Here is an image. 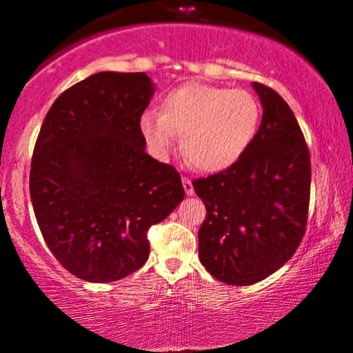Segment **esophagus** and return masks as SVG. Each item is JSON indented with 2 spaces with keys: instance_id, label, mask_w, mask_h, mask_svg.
<instances>
[{
  "instance_id": "obj_1",
  "label": "esophagus",
  "mask_w": 353,
  "mask_h": 353,
  "mask_svg": "<svg viewBox=\"0 0 353 353\" xmlns=\"http://www.w3.org/2000/svg\"><path fill=\"white\" fill-rule=\"evenodd\" d=\"M182 184H184V190H185V194H188V196H192V194H194L192 181H190L188 176H182Z\"/></svg>"
}]
</instances>
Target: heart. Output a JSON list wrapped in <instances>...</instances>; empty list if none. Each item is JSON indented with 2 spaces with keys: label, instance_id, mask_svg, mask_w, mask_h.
I'll list each match as a JSON object with an SVG mask.
<instances>
[{
  "label": "heart",
  "instance_id": "b5f03b06",
  "mask_svg": "<svg viewBox=\"0 0 353 353\" xmlns=\"http://www.w3.org/2000/svg\"><path fill=\"white\" fill-rule=\"evenodd\" d=\"M261 103L244 89L188 83L161 103V114L143 112L139 129L145 144L163 157L182 136V152L194 168L224 171L247 151L261 125Z\"/></svg>",
  "mask_w": 353,
  "mask_h": 353
}]
</instances>
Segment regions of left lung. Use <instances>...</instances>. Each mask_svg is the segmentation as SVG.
Returning <instances> with one entry per match:
<instances>
[{
	"instance_id": "1",
	"label": "left lung",
	"mask_w": 353,
	"mask_h": 353,
	"mask_svg": "<svg viewBox=\"0 0 353 353\" xmlns=\"http://www.w3.org/2000/svg\"><path fill=\"white\" fill-rule=\"evenodd\" d=\"M252 86L264 108L254 141L230 168L192 181L208 210L201 262L229 285H250L281 269L309 217L310 152L301 125L279 92Z\"/></svg>"
}]
</instances>
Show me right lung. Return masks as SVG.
I'll use <instances>...</instances> for the list:
<instances>
[{"label": "right lung", "instance_id": "add662e5", "mask_svg": "<svg viewBox=\"0 0 353 353\" xmlns=\"http://www.w3.org/2000/svg\"><path fill=\"white\" fill-rule=\"evenodd\" d=\"M152 92L145 72H96L61 92L36 139V221L59 264L83 281L114 282L141 269L149 228L184 199L174 165L144 151L139 119Z\"/></svg>", "mask_w": 353, "mask_h": 353}]
</instances>
